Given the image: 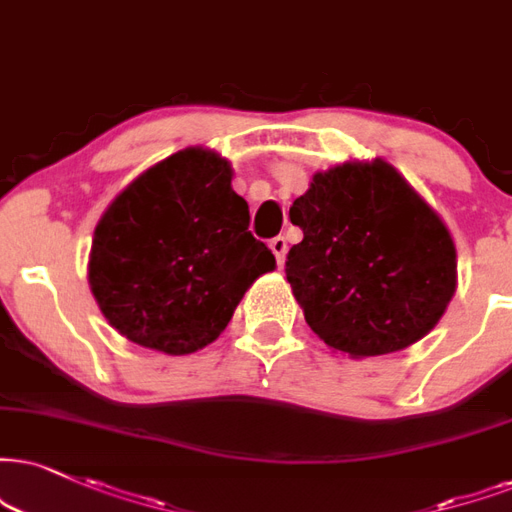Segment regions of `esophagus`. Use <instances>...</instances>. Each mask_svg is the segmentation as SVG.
I'll use <instances>...</instances> for the list:
<instances>
[{"mask_svg": "<svg viewBox=\"0 0 512 512\" xmlns=\"http://www.w3.org/2000/svg\"><path fill=\"white\" fill-rule=\"evenodd\" d=\"M270 249H273V254L277 258V266H282V263H285V256H287V239L282 235L270 239Z\"/></svg>", "mask_w": 512, "mask_h": 512, "instance_id": "1", "label": "esophagus"}]
</instances>
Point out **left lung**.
Here are the masks:
<instances>
[{"mask_svg": "<svg viewBox=\"0 0 512 512\" xmlns=\"http://www.w3.org/2000/svg\"><path fill=\"white\" fill-rule=\"evenodd\" d=\"M304 239L287 280L334 351L382 356L425 337L456 294V246L430 204L387 161L315 173L289 208Z\"/></svg>", "mask_w": 512, "mask_h": 512, "instance_id": "left-lung-1", "label": "left lung"}]
</instances>
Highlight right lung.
<instances>
[{
    "label": "right lung",
    "mask_w": 512,
    "mask_h": 512,
    "mask_svg": "<svg viewBox=\"0 0 512 512\" xmlns=\"http://www.w3.org/2000/svg\"><path fill=\"white\" fill-rule=\"evenodd\" d=\"M216 151L187 147L144 170L97 223L87 277L111 327L185 356L216 342L275 256L249 232V206Z\"/></svg>",
    "instance_id": "obj_1"
}]
</instances>
